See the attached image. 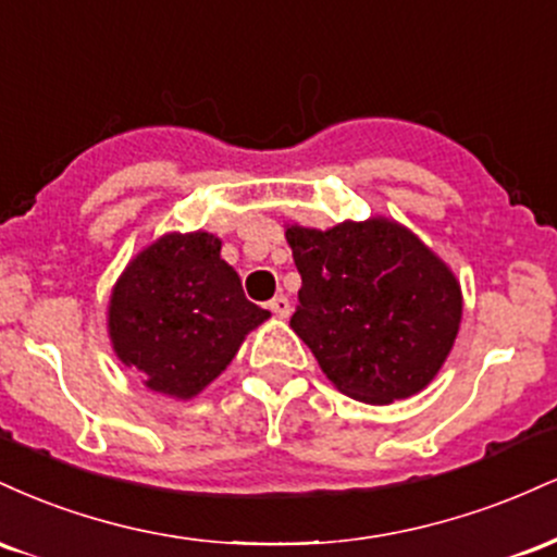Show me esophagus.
Returning a JSON list of instances; mask_svg holds the SVG:
<instances>
[{"label": "esophagus", "instance_id": "34e87169", "mask_svg": "<svg viewBox=\"0 0 557 557\" xmlns=\"http://www.w3.org/2000/svg\"><path fill=\"white\" fill-rule=\"evenodd\" d=\"M267 306H270L272 314H277V317H290V300H287L285 296H274Z\"/></svg>", "mask_w": 557, "mask_h": 557}]
</instances>
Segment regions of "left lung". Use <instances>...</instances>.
<instances>
[{
	"label": "left lung",
	"mask_w": 557,
	"mask_h": 557,
	"mask_svg": "<svg viewBox=\"0 0 557 557\" xmlns=\"http://www.w3.org/2000/svg\"><path fill=\"white\" fill-rule=\"evenodd\" d=\"M285 238L300 274L290 327L332 385L374 406L430 385L463 314L450 267L387 216L287 225Z\"/></svg>",
	"instance_id": "8db88e82"
}]
</instances>
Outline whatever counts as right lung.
<instances>
[{
  "label": "right lung",
  "instance_id": "right-lung-1",
  "mask_svg": "<svg viewBox=\"0 0 557 557\" xmlns=\"http://www.w3.org/2000/svg\"><path fill=\"white\" fill-rule=\"evenodd\" d=\"M212 233H168L146 246L112 287L107 330L117 359L144 385L188 400L227 369L270 311L243 296Z\"/></svg>",
  "mask_w": 557,
  "mask_h": 557
}]
</instances>
